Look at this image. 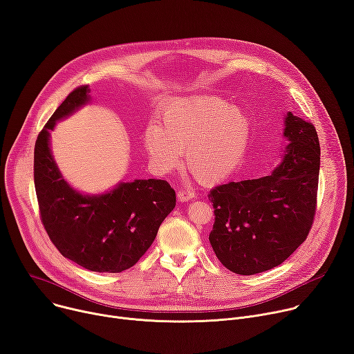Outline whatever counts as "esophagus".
Returning a JSON list of instances; mask_svg holds the SVG:
<instances>
[{"mask_svg": "<svg viewBox=\"0 0 354 354\" xmlns=\"http://www.w3.org/2000/svg\"><path fill=\"white\" fill-rule=\"evenodd\" d=\"M177 198L181 203L189 201L192 198H194V193L192 192V189H178V192H177Z\"/></svg>", "mask_w": 354, "mask_h": 354, "instance_id": "obj_1", "label": "esophagus"}]
</instances>
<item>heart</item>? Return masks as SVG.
Here are the masks:
<instances>
[{
	"instance_id": "obj_1",
	"label": "heart",
	"mask_w": 354,
	"mask_h": 354,
	"mask_svg": "<svg viewBox=\"0 0 354 354\" xmlns=\"http://www.w3.org/2000/svg\"><path fill=\"white\" fill-rule=\"evenodd\" d=\"M251 136L245 112L214 97H189L169 103L145 130V147L153 167L167 173L181 165L184 150L189 170L200 183L227 180L241 165Z\"/></svg>"
}]
</instances>
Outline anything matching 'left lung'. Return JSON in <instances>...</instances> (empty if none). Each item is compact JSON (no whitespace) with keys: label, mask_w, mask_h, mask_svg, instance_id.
I'll return each mask as SVG.
<instances>
[{"label":"left lung","mask_w":354,"mask_h":354,"mask_svg":"<svg viewBox=\"0 0 354 354\" xmlns=\"http://www.w3.org/2000/svg\"><path fill=\"white\" fill-rule=\"evenodd\" d=\"M283 134L289 146L269 176L216 185L208 194L215 214L208 239L234 274L255 275L281 265L312 228L320 167L317 133L289 112Z\"/></svg>","instance_id":"1"}]
</instances>
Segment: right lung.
Segmentation results:
<instances>
[{
    "instance_id": "obj_1",
    "label": "right lung",
    "mask_w": 354,
    "mask_h": 354,
    "mask_svg": "<svg viewBox=\"0 0 354 354\" xmlns=\"http://www.w3.org/2000/svg\"><path fill=\"white\" fill-rule=\"evenodd\" d=\"M89 100V86H77L38 134L35 192L41 221L57 250L89 270L116 274L131 268L150 248L176 207V192L165 180L149 178L120 183L100 196H84L62 178L49 149V131Z\"/></svg>"
}]
</instances>
